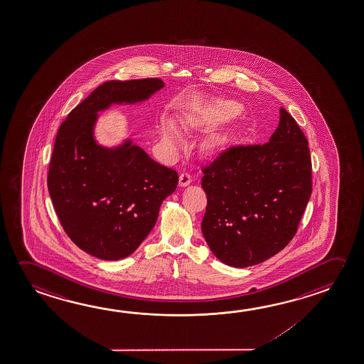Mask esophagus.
Wrapping results in <instances>:
<instances>
[{
    "label": "esophagus",
    "mask_w": 364,
    "mask_h": 364,
    "mask_svg": "<svg viewBox=\"0 0 364 364\" xmlns=\"http://www.w3.org/2000/svg\"><path fill=\"white\" fill-rule=\"evenodd\" d=\"M179 183L181 186H186V185H189L191 183V173H188V171H184V173H181L179 178Z\"/></svg>",
    "instance_id": "34e87169"
}]
</instances>
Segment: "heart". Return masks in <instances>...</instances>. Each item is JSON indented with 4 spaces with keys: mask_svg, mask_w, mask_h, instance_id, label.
I'll use <instances>...</instances> for the list:
<instances>
[{
    "mask_svg": "<svg viewBox=\"0 0 364 364\" xmlns=\"http://www.w3.org/2000/svg\"><path fill=\"white\" fill-rule=\"evenodd\" d=\"M165 141L170 144H176L179 141V132L176 131L173 125L167 127L165 131Z\"/></svg>",
    "mask_w": 364,
    "mask_h": 364,
    "instance_id": "heart-1",
    "label": "heart"
}]
</instances>
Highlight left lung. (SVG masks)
Here are the masks:
<instances>
[{"mask_svg":"<svg viewBox=\"0 0 364 364\" xmlns=\"http://www.w3.org/2000/svg\"><path fill=\"white\" fill-rule=\"evenodd\" d=\"M202 173L203 236L220 262L250 267L291 242L312 193V164L307 138L286 109L269 142L230 146Z\"/></svg>","mask_w":364,"mask_h":364,"instance_id":"8db88e82","label":"left lung"}]
</instances>
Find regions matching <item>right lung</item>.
<instances>
[{
  "instance_id": "add662e5",
  "label": "right lung",
  "mask_w": 364,
  "mask_h": 364,
  "mask_svg": "<svg viewBox=\"0 0 364 364\" xmlns=\"http://www.w3.org/2000/svg\"><path fill=\"white\" fill-rule=\"evenodd\" d=\"M161 78L112 80L97 86L62 122L49 164L48 191L67 236L104 260L131 255L155 226L178 173L131 142L102 149L92 137L96 113L113 102H142Z\"/></svg>"
}]
</instances>
